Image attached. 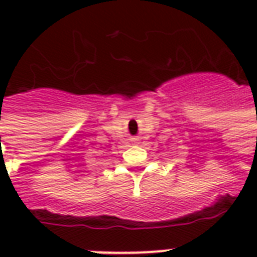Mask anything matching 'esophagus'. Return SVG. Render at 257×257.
<instances>
[{
    "instance_id": "obj_1",
    "label": "esophagus",
    "mask_w": 257,
    "mask_h": 257,
    "mask_svg": "<svg viewBox=\"0 0 257 257\" xmlns=\"http://www.w3.org/2000/svg\"><path fill=\"white\" fill-rule=\"evenodd\" d=\"M133 144H139V141H137V139H133Z\"/></svg>"
}]
</instances>
